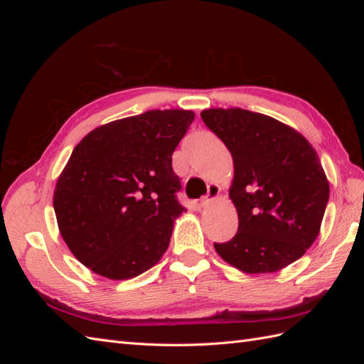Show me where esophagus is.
Masks as SVG:
<instances>
[{
  "label": "esophagus",
  "instance_id": "34e87169",
  "mask_svg": "<svg viewBox=\"0 0 364 364\" xmlns=\"http://www.w3.org/2000/svg\"><path fill=\"white\" fill-rule=\"evenodd\" d=\"M218 193H220V190H218L217 185H209L208 186V194H206V197H203V199L200 200V206H206V205L211 203L214 199H217Z\"/></svg>",
  "mask_w": 364,
  "mask_h": 364
}]
</instances>
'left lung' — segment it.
Instances as JSON below:
<instances>
[{
	"label": "left lung",
	"mask_w": 364,
	"mask_h": 364,
	"mask_svg": "<svg viewBox=\"0 0 364 364\" xmlns=\"http://www.w3.org/2000/svg\"><path fill=\"white\" fill-rule=\"evenodd\" d=\"M200 117L234 159L229 197L238 230L214 243L217 253L250 274L287 267L314 243L329 199L316 150L290 126L246 109H206Z\"/></svg>",
	"instance_id": "obj_1"
}]
</instances>
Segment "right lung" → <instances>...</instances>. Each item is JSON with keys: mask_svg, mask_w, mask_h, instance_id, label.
<instances>
[{"mask_svg": "<svg viewBox=\"0 0 364 364\" xmlns=\"http://www.w3.org/2000/svg\"><path fill=\"white\" fill-rule=\"evenodd\" d=\"M193 119L183 109L149 111L97 127L74 147L53 206L63 241L83 266L130 279L162 258L185 211L171 155Z\"/></svg>", "mask_w": 364, "mask_h": 364, "instance_id": "right-lung-1", "label": "right lung"}]
</instances>
